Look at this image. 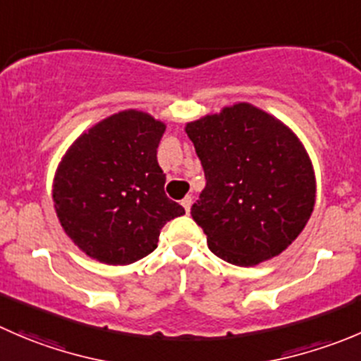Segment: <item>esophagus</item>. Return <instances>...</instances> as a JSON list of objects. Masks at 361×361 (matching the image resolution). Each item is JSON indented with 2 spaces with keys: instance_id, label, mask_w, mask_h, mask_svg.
<instances>
[{
  "instance_id": "obj_1",
  "label": "esophagus",
  "mask_w": 361,
  "mask_h": 361,
  "mask_svg": "<svg viewBox=\"0 0 361 361\" xmlns=\"http://www.w3.org/2000/svg\"><path fill=\"white\" fill-rule=\"evenodd\" d=\"M181 206H183L185 208V212H190V206H192V197L190 195H187V197H183L181 199Z\"/></svg>"
}]
</instances>
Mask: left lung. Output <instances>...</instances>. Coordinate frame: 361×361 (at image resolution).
<instances>
[{"instance_id": "1", "label": "left lung", "mask_w": 361, "mask_h": 361, "mask_svg": "<svg viewBox=\"0 0 361 361\" xmlns=\"http://www.w3.org/2000/svg\"><path fill=\"white\" fill-rule=\"evenodd\" d=\"M206 187L192 204L209 250L236 266L281 254L316 202L312 162L300 139L271 114L234 104L187 123Z\"/></svg>"}]
</instances>
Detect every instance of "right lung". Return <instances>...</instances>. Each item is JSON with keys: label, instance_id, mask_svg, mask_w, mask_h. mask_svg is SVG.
<instances>
[{"label": "right lung", "instance_id": "obj_1", "mask_svg": "<svg viewBox=\"0 0 361 361\" xmlns=\"http://www.w3.org/2000/svg\"><path fill=\"white\" fill-rule=\"evenodd\" d=\"M166 125L128 109L80 135L59 162L52 185L58 219L73 243L106 264L152 254L160 229L185 215L164 192L157 148Z\"/></svg>", "mask_w": 361, "mask_h": 361}]
</instances>
